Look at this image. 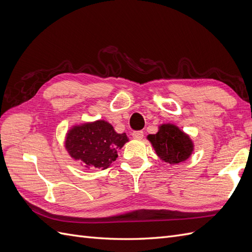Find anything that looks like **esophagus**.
I'll list each match as a JSON object with an SVG mask.
<instances>
[{
    "instance_id": "esophagus-1",
    "label": "esophagus",
    "mask_w": 252,
    "mask_h": 252,
    "mask_svg": "<svg viewBox=\"0 0 252 252\" xmlns=\"http://www.w3.org/2000/svg\"><path fill=\"white\" fill-rule=\"evenodd\" d=\"M143 136H144L143 131H133L132 132V138L135 140H141V139H143Z\"/></svg>"
}]
</instances>
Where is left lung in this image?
Listing matches in <instances>:
<instances>
[{"label":"left lung","mask_w":252,"mask_h":252,"mask_svg":"<svg viewBox=\"0 0 252 252\" xmlns=\"http://www.w3.org/2000/svg\"><path fill=\"white\" fill-rule=\"evenodd\" d=\"M157 156L170 165L185 162L193 151V143L189 135L173 124H163L156 134H149Z\"/></svg>","instance_id":"8db88e82"}]
</instances>
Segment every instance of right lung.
Here are the masks:
<instances>
[{"label":"right lung","instance_id":"right-lung-1","mask_svg":"<svg viewBox=\"0 0 252 252\" xmlns=\"http://www.w3.org/2000/svg\"><path fill=\"white\" fill-rule=\"evenodd\" d=\"M128 142L126 133L114 131L104 120L72 126L65 139V148L75 161L88 169H106L118 158V149Z\"/></svg>","mask_w":252,"mask_h":252}]
</instances>
